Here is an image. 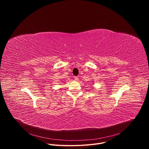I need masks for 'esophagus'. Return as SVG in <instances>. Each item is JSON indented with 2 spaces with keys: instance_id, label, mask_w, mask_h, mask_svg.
Returning a JSON list of instances; mask_svg holds the SVG:
<instances>
[{
  "instance_id": "esophagus-1",
  "label": "esophagus",
  "mask_w": 149,
  "mask_h": 149,
  "mask_svg": "<svg viewBox=\"0 0 149 149\" xmlns=\"http://www.w3.org/2000/svg\"><path fill=\"white\" fill-rule=\"evenodd\" d=\"M74 79H75V81H78V77H74Z\"/></svg>"
}]
</instances>
